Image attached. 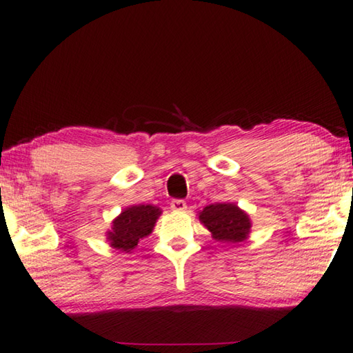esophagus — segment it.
I'll return each mask as SVG.
<instances>
[{"mask_svg":"<svg viewBox=\"0 0 353 353\" xmlns=\"http://www.w3.org/2000/svg\"><path fill=\"white\" fill-rule=\"evenodd\" d=\"M170 208H172V211H184L188 208V205H186V201H184V200L175 199V200H172Z\"/></svg>","mask_w":353,"mask_h":353,"instance_id":"obj_1","label":"esophagus"}]
</instances>
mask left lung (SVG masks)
Instances as JSON below:
<instances>
[{"label":"left lung","instance_id":"8db88e82","mask_svg":"<svg viewBox=\"0 0 353 353\" xmlns=\"http://www.w3.org/2000/svg\"><path fill=\"white\" fill-rule=\"evenodd\" d=\"M199 219L211 231L216 241L231 242V244L245 241L252 227L247 212L233 203L208 205L203 211L199 212Z\"/></svg>","mask_w":353,"mask_h":353}]
</instances>
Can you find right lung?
Segmentation results:
<instances>
[{
    "label": "right lung",
    "mask_w": 353,
    "mask_h": 353,
    "mask_svg": "<svg viewBox=\"0 0 353 353\" xmlns=\"http://www.w3.org/2000/svg\"><path fill=\"white\" fill-rule=\"evenodd\" d=\"M161 212L163 211L153 205L126 208L112 221V228L108 231L109 244L115 250L130 253L137 245L139 239L152 233Z\"/></svg>",
    "instance_id": "right-lung-1"
}]
</instances>
